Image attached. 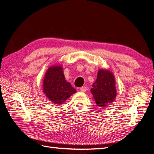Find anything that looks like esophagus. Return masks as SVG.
<instances>
[{
	"instance_id": "1",
	"label": "esophagus",
	"mask_w": 154,
	"mask_h": 154,
	"mask_svg": "<svg viewBox=\"0 0 154 154\" xmlns=\"http://www.w3.org/2000/svg\"><path fill=\"white\" fill-rule=\"evenodd\" d=\"M80 90H81V92H86V91L88 90V88H87V87H82V88H80Z\"/></svg>"
}]
</instances>
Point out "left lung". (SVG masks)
<instances>
[{"label":"left lung","instance_id":"8db88e82","mask_svg":"<svg viewBox=\"0 0 154 154\" xmlns=\"http://www.w3.org/2000/svg\"><path fill=\"white\" fill-rule=\"evenodd\" d=\"M91 92L99 107L104 108L112 103L117 94L113 74L109 70L100 69Z\"/></svg>","mask_w":154,"mask_h":154}]
</instances>
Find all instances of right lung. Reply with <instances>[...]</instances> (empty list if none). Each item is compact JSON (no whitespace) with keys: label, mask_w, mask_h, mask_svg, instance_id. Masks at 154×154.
I'll list each match as a JSON object with an SVG mask.
<instances>
[{"label":"right lung","mask_w":154,"mask_h":154,"mask_svg":"<svg viewBox=\"0 0 154 154\" xmlns=\"http://www.w3.org/2000/svg\"><path fill=\"white\" fill-rule=\"evenodd\" d=\"M63 68L60 65L49 67L44 79L43 92L54 104L61 105L76 93L69 82L65 79Z\"/></svg>","instance_id":"1"}]
</instances>
